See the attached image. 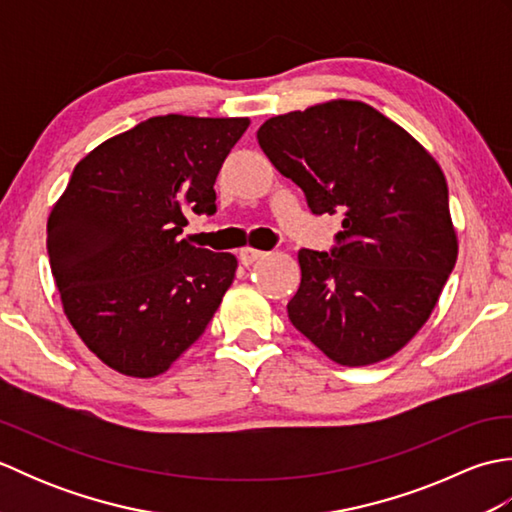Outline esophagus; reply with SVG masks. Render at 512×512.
<instances>
[{"mask_svg": "<svg viewBox=\"0 0 512 512\" xmlns=\"http://www.w3.org/2000/svg\"><path fill=\"white\" fill-rule=\"evenodd\" d=\"M268 253H264V250H257L253 246H244L242 250H239V262H242L244 266L257 262V259H264Z\"/></svg>", "mask_w": 512, "mask_h": 512, "instance_id": "34e87169", "label": "esophagus"}]
</instances>
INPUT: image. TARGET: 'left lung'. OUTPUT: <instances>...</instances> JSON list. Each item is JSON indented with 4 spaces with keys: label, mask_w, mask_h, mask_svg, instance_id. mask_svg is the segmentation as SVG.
Segmentation results:
<instances>
[{
    "label": "left lung",
    "mask_w": 512,
    "mask_h": 512,
    "mask_svg": "<svg viewBox=\"0 0 512 512\" xmlns=\"http://www.w3.org/2000/svg\"><path fill=\"white\" fill-rule=\"evenodd\" d=\"M257 140L312 213H343L330 255L299 250L292 325L339 365L394 356L431 317L458 259L436 158L372 105L347 99L268 118Z\"/></svg>",
    "instance_id": "obj_1"
}]
</instances>
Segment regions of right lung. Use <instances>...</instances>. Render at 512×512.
I'll use <instances>...</instances> for the list:
<instances>
[{
  "label": "right lung",
  "instance_id": "1",
  "mask_svg": "<svg viewBox=\"0 0 512 512\" xmlns=\"http://www.w3.org/2000/svg\"><path fill=\"white\" fill-rule=\"evenodd\" d=\"M250 118L167 114L107 138L74 167L48 217L65 317L118 374H165L200 339L237 257L180 239L215 213V178Z\"/></svg>",
  "mask_w": 512,
  "mask_h": 512
}]
</instances>
